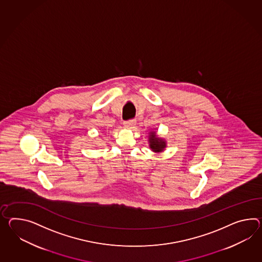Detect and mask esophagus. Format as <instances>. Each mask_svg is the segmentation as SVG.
Listing matches in <instances>:
<instances>
[{"instance_id":"obj_1","label":"esophagus","mask_w":262,"mask_h":262,"mask_svg":"<svg viewBox=\"0 0 262 262\" xmlns=\"http://www.w3.org/2000/svg\"><path fill=\"white\" fill-rule=\"evenodd\" d=\"M135 125H136V121L135 120H128V121L124 122V126L126 128H133Z\"/></svg>"}]
</instances>
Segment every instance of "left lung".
<instances>
[{"label": "left lung", "instance_id": "obj_1", "mask_svg": "<svg viewBox=\"0 0 262 262\" xmlns=\"http://www.w3.org/2000/svg\"><path fill=\"white\" fill-rule=\"evenodd\" d=\"M148 143H149V147L154 152H162L165 147H166V142L165 139L160 138L155 132H150L149 136H148Z\"/></svg>", "mask_w": 262, "mask_h": 262}]
</instances>
